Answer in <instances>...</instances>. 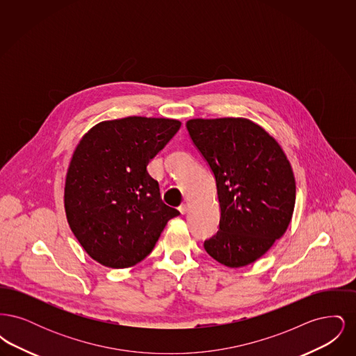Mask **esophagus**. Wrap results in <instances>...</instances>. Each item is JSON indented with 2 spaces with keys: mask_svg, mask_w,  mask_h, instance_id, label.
Segmentation results:
<instances>
[{
  "mask_svg": "<svg viewBox=\"0 0 356 356\" xmlns=\"http://www.w3.org/2000/svg\"><path fill=\"white\" fill-rule=\"evenodd\" d=\"M179 211H180V212H181V213L184 215V213H186V212L189 211V205H188V204L186 203L181 204V205L179 207Z\"/></svg>",
  "mask_w": 356,
  "mask_h": 356,
  "instance_id": "34e87169",
  "label": "esophagus"
}]
</instances>
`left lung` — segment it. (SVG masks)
Masks as SVG:
<instances>
[{"label":"left lung","instance_id":"8db88e82","mask_svg":"<svg viewBox=\"0 0 356 356\" xmlns=\"http://www.w3.org/2000/svg\"><path fill=\"white\" fill-rule=\"evenodd\" d=\"M186 129L213 172L220 204L207 254L238 268L256 261L284 235L292 219L295 177L279 143L243 118L192 119Z\"/></svg>","mask_w":356,"mask_h":356}]
</instances>
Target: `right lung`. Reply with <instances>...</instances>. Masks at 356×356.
I'll list each match as a JSON object with an SVG mask.
<instances>
[{"mask_svg": "<svg viewBox=\"0 0 356 356\" xmlns=\"http://www.w3.org/2000/svg\"><path fill=\"white\" fill-rule=\"evenodd\" d=\"M179 120L131 116L102 121L77 144L64 205L85 252L109 268H128L152 252L180 212L163 203L147 165L180 129Z\"/></svg>", "mask_w": 356, "mask_h": 356, "instance_id": "obj_1", "label": "right lung"}]
</instances>
